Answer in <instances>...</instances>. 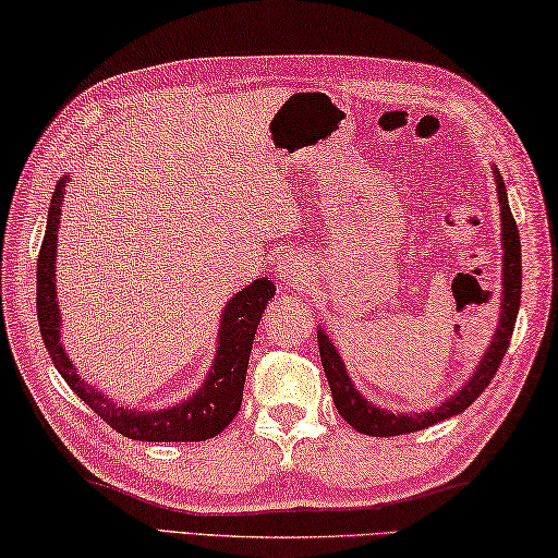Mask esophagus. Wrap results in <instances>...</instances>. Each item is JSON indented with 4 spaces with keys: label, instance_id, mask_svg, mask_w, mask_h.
I'll list each match as a JSON object with an SVG mask.
<instances>
[{
    "label": "esophagus",
    "instance_id": "obj_1",
    "mask_svg": "<svg viewBox=\"0 0 558 558\" xmlns=\"http://www.w3.org/2000/svg\"><path fill=\"white\" fill-rule=\"evenodd\" d=\"M277 275L287 283H291V287H299V283L308 279V267L301 257L289 255V257H281L277 262Z\"/></svg>",
    "mask_w": 558,
    "mask_h": 558
}]
</instances>
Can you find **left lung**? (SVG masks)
<instances>
[{
	"mask_svg": "<svg viewBox=\"0 0 558 558\" xmlns=\"http://www.w3.org/2000/svg\"><path fill=\"white\" fill-rule=\"evenodd\" d=\"M493 180H496L498 204H500V243H502V289H500V315H498V328L493 332L490 344L486 352L474 366V374L466 378V384L454 391V396L439 401L435 408L427 410H410V413H401V410L381 408L372 403L369 398L360 393V388L347 374V366L338 352V347L325 335L323 325L318 328V350L323 372L328 376L332 401L338 413L350 423L356 433L372 435V437H393V435H408L425 429L429 425L442 423V420L464 413V410L476 401L483 388L490 384V378L496 376L502 356L508 352V344L514 330V320H518L520 311V291H522V250H520V230L514 218L510 214L506 182L498 172V167H493Z\"/></svg>",
	"mask_w": 558,
	"mask_h": 558,
	"instance_id": "left-lung-1",
	"label": "left lung"
}]
</instances>
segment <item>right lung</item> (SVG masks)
I'll list each match as a JSON object with an SVG mask.
<instances>
[{
    "label": "right lung",
    "mask_w": 558,
    "mask_h": 558,
    "mask_svg": "<svg viewBox=\"0 0 558 558\" xmlns=\"http://www.w3.org/2000/svg\"><path fill=\"white\" fill-rule=\"evenodd\" d=\"M70 174H62L50 198L48 226L38 255V287H36V308L38 325L44 335L46 350L52 364L65 378L68 386L75 391L94 413L121 433L123 437L141 439V442H204L230 425L243 403V388L247 376V362L255 340L257 325L265 313L269 299L275 296V281L259 277L238 291L226 303L218 320V347L204 384L184 398L182 403L167 408H125L113 398L104 396L97 386H89L77 366L62 347L60 332V306L56 291V255H58V228L62 202H65V186Z\"/></svg>",
    "instance_id": "obj_1"
}]
</instances>
